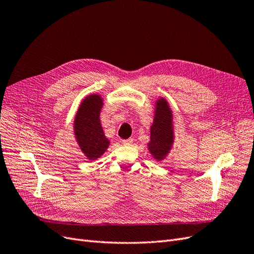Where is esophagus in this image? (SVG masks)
I'll return each mask as SVG.
<instances>
[{
	"mask_svg": "<svg viewBox=\"0 0 254 254\" xmlns=\"http://www.w3.org/2000/svg\"><path fill=\"white\" fill-rule=\"evenodd\" d=\"M133 142L132 139H126V140H122V143L124 145H131Z\"/></svg>",
	"mask_w": 254,
	"mask_h": 254,
	"instance_id": "34e87169",
	"label": "esophagus"
}]
</instances>
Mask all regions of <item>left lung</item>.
Listing matches in <instances>:
<instances>
[{
  "label": "left lung",
  "instance_id": "obj_1",
  "mask_svg": "<svg viewBox=\"0 0 254 254\" xmlns=\"http://www.w3.org/2000/svg\"><path fill=\"white\" fill-rule=\"evenodd\" d=\"M155 108V117L150 126V141L147 145L152 158L160 162L170 153L175 141L173 111L163 97L156 102Z\"/></svg>",
  "mask_w": 254,
  "mask_h": 254
}]
</instances>
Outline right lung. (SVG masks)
Segmentation results:
<instances>
[{"label":"right lung","instance_id":"obj_1","mask_svg":"<svg viewBox=\"0 0 254 254\" xmlns=\"http://www.w3.org/2000/svg\"><path fill=\"white\" fill-rule=\"evenodd\" d=\"M103 98L99 94L84 97L74 119V135L79 148L89 160H97L108 149L110 141L106 137L101 124Z\"/></svg>","mask_w":254,"mask_h":254}]
</instances>
